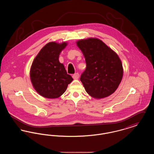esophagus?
Listing matches in <instances>:
<instances>
[{
  "label": "esophagus",
  "mask_w": 154,
  "mask_h": 154,
  "mask_svg": "<svg viewBox=\"0 0 154 154\" xmlns=\"http://www.w3.org/2000/svg\"><path fill=\"white\" fill-rule=\"evenodd\" d=\"M73 78L74 80H77L79 78V74L78 73H76L74 74L73 75Z\"/></svg>",
  "instance_id": "1"
}]
</instances>
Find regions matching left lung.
Returning a JSON list of instances; mask_svg holds the SVG:
<instances>
[{
	"instance_id": "left-lung-1",
	"label": "left lung",
	"mask_w": 154,
	"mask_h": 154,
	"mask_svg": "<svg viewBox=\"0 0 154 154\" xmlns=\"http://www.w3.org/2000/svg\"><path fill=\"white\" fill-rule=\"evenodd\" d=\"M76 44L87 64L80 77L86 92L98 99L112 94L124 74L122 64L117 53L97 38L81 39Z\"/></svg>"
}]
</instances>
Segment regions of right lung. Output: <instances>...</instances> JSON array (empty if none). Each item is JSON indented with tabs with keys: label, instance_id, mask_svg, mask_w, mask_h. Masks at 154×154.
<instances>
[{
	"label": "right lung",
	"instance_id": "right-lung-1",
	"mask_svg": "<svg viewBox=\"0 0 154 154\" xmlns=\"http://www.w3.org/2000/svg\"><path fill=\"white\" fill-rule=\"evenodd\" d=\"M67 42H51L45 45L34 59L30 70L32 85L40 95L55 99L62 95L73 80L65 66L59 61L60 53Z\"/></svg>",
	"mask_w": 154,
	"mask_h": 154
}]
</instances>
